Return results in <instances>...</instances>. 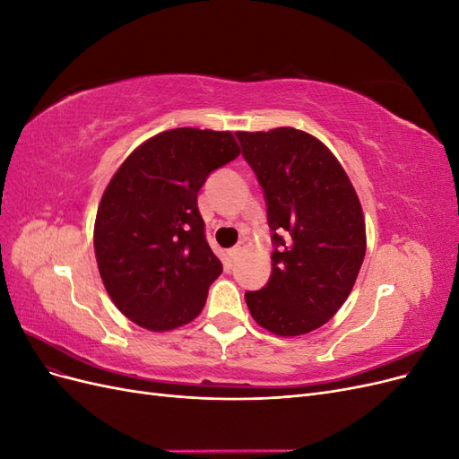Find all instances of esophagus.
I'll return each instance as SVG.
<instances>
[{
    "label": "esophagus",
    "instance_id": "obj_1",
    "mask_svg": "<svg viewBox=\"0 0 459 459\" xmlns=\"http://www.w3.org/2000/svg\"><path fill=\"white\" fill-rule=\"evenodd\" d=\"M241 251H243V247H233V248H230V251L226 253V262H228V266H231V264L235 262V258H238V256L241 255Z\"/></svg>",
    "mask_w": 459,
    "mask_h": 459
}]
</instances>
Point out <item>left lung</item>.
<instances>
[{"mask_svg": "<svg viewBox=\"0 0 459 459\" xmlns=\"http://www.w3.org/2000/svg\"><path fill=\"white\" fill-rule=\"evenodd\" d=\"M268 204L272 275L245 300L280 337L322 327L349 299L366 256V220L337 157L297 128L235 132Z\"/></svg>", "mask_w": 459, "mask_h": 459, "instance_id": "1", "label": "left lung"}]
</instances>
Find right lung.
<instances>
[{"mask_svg":"<svg viewBox=\"0 0 459 459\" xmlns=\"http://www.w3.org/2000/svg\"><path fill=\"white\" fill-rule=\"evenodd\" d=\"M239 152L231 132L174 128L135 147L110 178L93 248L110 300L135 325L172 331L201 314L221 262L204 239L197 193Z\"/></svg>","mask_w":459,"mask_h":459,"instance_id":"right-lung-1","label":"right lung"}]
</instances>
